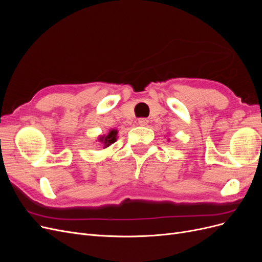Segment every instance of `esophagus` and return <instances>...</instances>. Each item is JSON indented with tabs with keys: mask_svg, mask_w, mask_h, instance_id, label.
I'll list each match as a JSON object with an SVG mask.
<instances>
[{
	"mask_svg": "<svg viewBox=\"0 0 262 262\" xmlns=\"http://www.w3.org/2000/svg\"><path fill=\"white\" fill-rule=\"evenodd\" d=\"M147 122H148V120H147L146 118H140L139 120H138V124L139 125H146Z\"/></svg>",
	"mask_w": 262,
	"mask_h": 262,
	"instance_id": "esophagus-1",
	"label": "esophagus"
}]
</instances>
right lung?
I'll list each match as a JSON object with an SVG mask.
<instances>
[{
    "label": "right lung",
    "mask_w": 262,
    "mask_h": 262,
    "mask_svg": "<svg viewBox=\"0 0 262 262\" xmlns=\"http://www.w3.org/2000/svg\"><path fill=\"white\" fill-rule=\"evenodd\" d=\"M117 133H118L117 130H112L108 133V136H106V137L104 136V137L99 138V141L101 142V143H104V147H108L110 144H113L114 142L117 141V139H116Z\"/></svg>",
    "instance_id": "add662e5"
}]
</instances>
